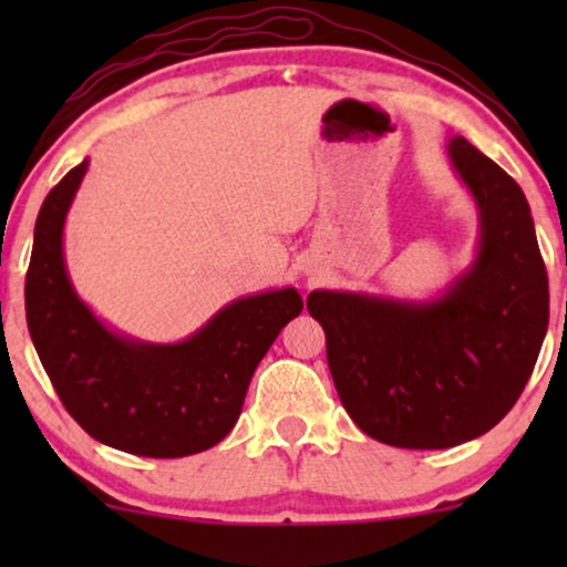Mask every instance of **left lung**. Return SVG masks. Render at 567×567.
<instances>
[{
    "mask_svg": "<svg viewBox=\"0 0 567 567\" xmlns=\"http://www.w3.org/2000/svg\"><path fill=\"white\" fill-rule=\"evenodd\" d=\"M447 157L477 202L480 247L437 301L341 290L306 298L351 421L413 451L491 432L523 394L549 324V279L523 188L461 135Z\"/></svg>",
    "mask_w": 567,
    "mask_h": 567,
    "instance_id": "obj_1",
    "label": "left lung"
}]
</instances>
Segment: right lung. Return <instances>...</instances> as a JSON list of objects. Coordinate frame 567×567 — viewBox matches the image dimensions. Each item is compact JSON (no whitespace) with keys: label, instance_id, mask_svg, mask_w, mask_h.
<instances>
[{"label":"right lung","instance_id":"add662e5","mask_svg":"<svg viewBox=\"0 0 567 567\" xmlns=\"http://www.w3.org/2000/svg\"><path fill=\"white\" fill-rule=\"evenodd\" d=\"M87 159L42 202L25 271V322L63 408L90 437L146 458L218 445L243 413L258 362L301 315L296 288L237 298L181 343L116 336L80 301L63 261V224Z\"/></svg>","mask_w":567,"mask_h":567}]
</instances>
